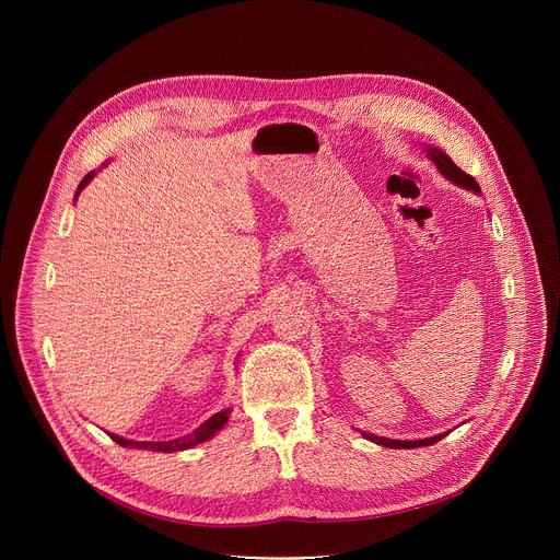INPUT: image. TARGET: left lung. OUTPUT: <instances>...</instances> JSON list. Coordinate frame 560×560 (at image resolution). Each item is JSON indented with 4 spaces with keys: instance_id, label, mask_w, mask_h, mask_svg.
<instances>
[{
    "instance_id": "8db88e82",
    "label": "left lung",
    "mask_w": 560,
    "mask_h": 560,
    "mask_svg": "<svg viewBox=\"0 0 560 560\" xmlns=\"http://www.w3.org/2000/svg\"><path fill=\"white\" fill-rule=\"evenodd\" d=\"M428 154H430L432 162L436 164V168H439L447 179H452L454 184H458V186H463V188H467V190H474V192L481 190V188H478L476 179H474L471 175L463 173V171L452 162V159H450L443 150L428 148ZM365 436H368L370 441L378 443V445H385V447H404V450H408V447H423V445H432V443H436V441H441V439H443V434H439V436H430V439H421V441H392V439H383V436H374V434H365Z\"/></svg>"
}]
</instances>
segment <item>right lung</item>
Instances as JSON below:
<instances>
[{
    "label": "right lung",
    "mask_w": 560,
    "mask_h": 560,
    "mask_svg": "<svg viewBox=\"0 0 560 560\" xmlns=\"http://www.w3.org/2000/svg\"><path fill=\"white\" fill-rule=\"evenodd\" d=\"M91 179H93V173H89V175L82 179V184H79L77 190H82ZM74 197H77V195H74ZM228 417H230V410L217 412V415H212L206 423H201L195 432H190V434H186V436H182V439H173V441H156V443L139 441V443H137V441H126V439L115 436V434H110V439H113L115 443L124 445V447H139V450H152V452H179V450H188V447H192V445H197V443H203V441H208L210 436H214V432L225 425Z\"/></svg>",
    "instance_id": "1"
}]
</instances>
